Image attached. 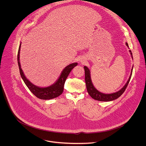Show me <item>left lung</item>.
<instances>
[{"instance_id": "8db88e82", "label": "left lung", "mask_w": 146, "mask_h": 146, "mask_svg": "<svg viewBox=\"0 0 146 146\" xmlns=\"http://www.w3.org/2000/svg\"><path fill=\"white\" fill-rule=\"evenodd\" d=\"M126 45L129 46L128 44L126 42ZM130 52L131 54L132 58L133 57V54L131 53V51L130 50ZM84 69H85V83H86V89H87V91L89 93V94L90 96V97L97 101H104V102H108V101H113L115 100L116 99H117L118 98H119L125 91L126 88L127 87V85L130 82V80L131 79V75H132V72H133V68L131 69V75L129 77V80L127 81V83L126 84V85L118 92L114 93H111V94H104L102 93L101 92H100L98 90H97L94 86H93V84L92 82V80H91V77H90V72L89 69H88V68L87 66H84Z\"/></svg>"}]
</instances>
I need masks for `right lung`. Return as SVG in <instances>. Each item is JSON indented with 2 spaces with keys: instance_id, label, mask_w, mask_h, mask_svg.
Wrapping results in <instances>:
<instances>
[{
  "instance_id": "1",
  "label": "right lung",
  "mask_w": 146,
  "mask_h": 146,
  "mask_svg": "<svg viewBox=\"0 0 146 146\" xmlns=\"http://www.w3.org/2000/svg\"><path fill=\"white\" fill-rule=\"evenodd\" d=\"M21 43L19 45L18 53H17V62L19 68V71L20 76L24 81V83L28 88L29 90L38 98L41 100H50L56 98L60 96L63 91H64V84L66 81V78L68 77L69 74L71 72L72 69H73L77 65V63H73L71 64L65 68V69L62 70L59 78L58 80L52 85L46 87V88H40L35 86L33 84H32L24 76L23 72L21 68L20 61H19V57H20V50L21 47Z\"/></svg>"
}]
</instances>
